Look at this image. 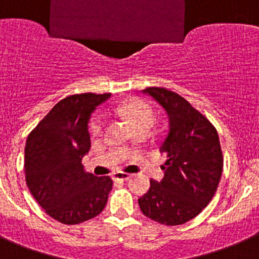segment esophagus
<instances>
[{
	"instance_id": "esophagus-1",
	"label": "esophagus",
	"mask_w": 259,
	"mask_h": 259,
	"mask_svg": "<svg viewBox=\"0 0 259 259\" xmlns=\"http://www.w3.org/2000/svg\"><path fill=\"white\" fill-rule=\"evenodd\" d=\"M130 177H131V175H128V173H124V172H116V173H114V179H115V180L125 181V180H128Z\"/></svg>"
}]
</instances>
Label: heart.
Wrapping results in <instances>:
<instances>
[{
    "label": "heart",
    "instance_id": "obj_1",
    "mask_svg": "<svg viewBox=\"0 0 259 259\" xmlns=\"http://www.w3.org/2000/svg\"><path fill=\"white\" fill-rule=\"evenodd\" d=\"M117 112L121 116H124L125 119H128V121L135 128V131L136 130H142V128L148 131L149 128L153 125V123H155V111H153L152 106L143 99L128 100V102L117 107ZM106 124V115L102 114V112L95 114L91 117V120H90V132L95 138H99L100 135L104 132Z\"/></svg>",
    "mask_w": 259,
    "mask_h": 259
}]
</instances>
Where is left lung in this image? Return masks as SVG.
<instances>
[{"label": "left lung", "instance_id": "left-lung-1", "mask_svg": "<svg viewBox=\"0 0 259 259\" xmlns=\"http://www.w3.org/2000/svg\"><path fill=\"white\" fill-rule=\"evenodd\" d=\"M169 119V131L160 152L166 155L163 180H151L139 198L143 214L163 225H183L211 201L221 180V145L217 130L179 94L163 87H147Z\"/></svg>", "mask_w": 259, "mask_h": 259}]
</instances>
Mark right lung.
Returning <instances> with one entry per match:
<instances>
[{"mask_svg": "<svg viewBox=\"0 0 259 259\" xmlns=\"http://www.w3.org/2000/svg\"><path fill=\"white\" fill-rule=\"evenodd\" d=\"M110 94H75L58 102L30 132L25 147V179L30 193L50 217L66 225L94 219L112 189L110 176L84 170L91 142L89 120Z\"/></svg>", "mask_w": 259, "mask_h": 259, "instance_id": "add662e5", "label": "right lung"}]
</instances>
